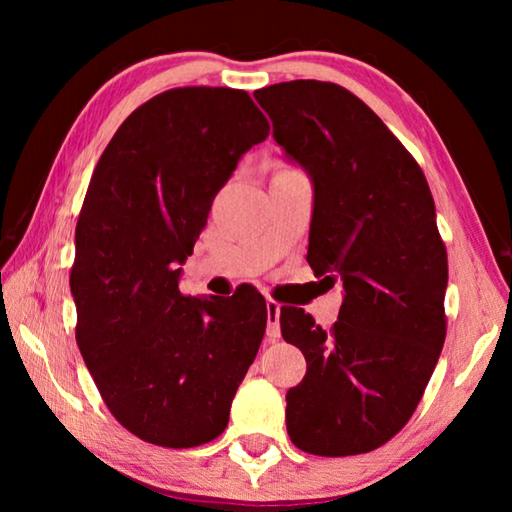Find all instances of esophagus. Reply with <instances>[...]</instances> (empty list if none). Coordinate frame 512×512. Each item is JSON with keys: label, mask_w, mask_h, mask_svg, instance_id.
Instances as JSON below:
<instances>
[{"label": "esophagus", "mask_w": 512, "mask_h": 512, "mask_svg": "<svg viewBox=\"0 0 512 512\" xmlns=\"http://www.w3.org/2000/svg\"><path fill=\"white\" fill-rule=\"evenodd\" d=\"M266 320H268V327H266L268 339L271 341L280 339V302H275L273 298L266 300Z\"/></svg>", "instance_id": "34e87169"}]
</instances>
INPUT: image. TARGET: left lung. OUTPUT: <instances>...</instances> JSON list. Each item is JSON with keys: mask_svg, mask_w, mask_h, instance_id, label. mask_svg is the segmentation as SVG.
I'll return each instance as SVG.
<instances>
[{"mask_svg": "<svg viewBox=\"0 0 512 512\" xmlns=\"http://www.w3.org/2000/svg\"><path fill=\"white\" fill-rule=\"evenodd\" d=\"M255 99L314 185L307 262L343 282L329 332L305 309L282 307L284 341L307 359L287 393V431L307 454H366L409 422L445 343L436 205L413 155L341 85L275 83Z\"/></svg>", "mask_w": 512, "mask_h": 512, "instance_id": "1", "label": "left lung"}]
</instances>
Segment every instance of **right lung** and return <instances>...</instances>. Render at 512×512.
<instances>
[{
    "instance_id": "add662e5",
    "label": "right lung",
    "mask_w": 512,
    "mask_h": 512,
    "mask_svg": "<svg viewBox=\"0 0 512 512\" xmlns=\"http://www.w3.org/2000/svg\"><path fill=\"white\" fill-rule=\"evenodd\" d=\"M268 121L244 90L176 88L142 103L94 167L69 275L76 343L121 427L160 447L221 436L266 329L255 289L183 296L214 196Z\"/></svg>"
}]
</instances>
